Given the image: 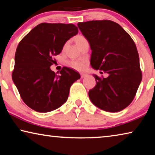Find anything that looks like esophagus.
Instances as JSON below:
<instances>
[{
	"mask_svg": "<svg viewBox=\"0 0 155 155\" xmlns=\"http://www.w3.org/2000/svg\"><path fill=\"white\" fill-rule=\"evenodd\" d=\"M81 78H83L86 77H87V74H85V73H81Z\"/></svg>",
	"mask_w": 155,
	"mask_h": 155,
	"instance_id": "obj_1",
	"label": "esophagus"
}]
</instances>
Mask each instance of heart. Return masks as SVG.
I'll return each instance as SVG.
<instances>
[{
    "label": "heart",
    "instance_id": "1",
    "mask_svg": "<svg viewBox=\"0 0 155 155\" xmlns=\"http://www.w3.org/2000/svg\"><path fill=\"white\" fill-rule=\"evenodd\" d=\"M83 40H85V39L82 36H79L78 37L77 41ZM70 65H71L72 68H74V69L77 70H82L85 68V64H84V62L81 61H72L70 62Z\"/></svg>",
    "mask_w": 155,
    "mask_h": 155
}]
</instances>
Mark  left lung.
I'll return each instance as SVG.
<instances>
[{
    "mask_svg": "<svg viewBox=\"0 0 155 155\" xmlns=\"http://www.w3.org/2000/svg\"><path fill=\"white\" fill-rule=\"evenodd\" d=\"M77 25L90 44L91 67L109 74L107 78L93 74L96 85L89 91L90 101L105 111H122L134 99L142 78L135 42L121 26L111 20Z\"/></svg>",
    "mask_w": 155,
    "mask_h": 155,
    "instance_id": "left-lung-1",
    "label": "left lung"
}]
</instances>
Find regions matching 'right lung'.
<instances>
[{
  "label": "right lung",
  "mask_w": 155,
  "mask_h": 155,
  "mask_svg": "<svg viewBox=\"0 0 155 155\" xmlns=\"http://www.w3.org/2000/svg\"><path fill=\"white\" fill-rule=\"evenodd\" d=\"M78 32L72 24L41 23L20 41L12 79L22 101L31 109L46 113L67 101L70 87L81 78L79 73L64 67L57 75L50 67L56 61L54 56Z\"/></svg>",
  "instance_id": "right-lung-1"
}]
</instances>
